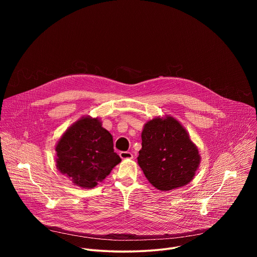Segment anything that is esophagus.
Wrapping results in <instances>:
<instances>
[{
  "label": "esophagus",
  "instance_id": "obj_1",
  "mask_svg": "<svg viewBox=\"0 0 257 257\" xmlns=\"http://www.w3.org/2000/svg\"><path fill=\"white\" fill-rule=\"evenodd\" d=\"M120 157L122 160H131L133 159V155L130 152H122L120 153Z\"/></svg>",
  "mask_w": 257,
  "mask_h": 257
}]
</instances>
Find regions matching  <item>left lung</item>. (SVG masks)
Segmentation results:
<instances>
[{
	"label": "left lung",
	"instance_id": "obj_1",
	"mask_svg": "<svg viewBox=\"0 0 257 257\" xmlns=\"http://www.w3.org/2000/svg\"><path fill=\"white\" fill-rule=\"evenodd\" d=\"M138 165L151 184L161 191L187 185L200 164L197 146L172 116L146 122L141 132Z\"/></svg>",
	"mask_w": 257,
	"mask_h": 257
}]
</instances>
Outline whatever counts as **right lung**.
Segmentation results:
<instances>
[{
    "label": "right lung",
    "instance_id": "right-lung-1",
    "mask_svg": "<svg viewBox=\"0 0 257 257\" xmlns=\"http://www.w3.org/2000/svg\"><path fill=\"white\" fill-rule=\"evenodd\" d=\"M57 169L74 185L91 189L120 162L114 153L113 136L99 118L83 116L73 123L55 146Z\"/></svg>",
    "mask_w": 257,
    "mask_h": 257
}]
</instances>
